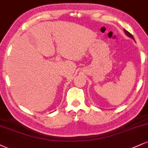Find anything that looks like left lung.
Here are the masks:
<instances>
[{
	"label": "left lung",
	"mask_w": 148,
	"mask_h": 148,
	"mask_svg": "<svg viewBox=\"0 0 148 148\" xmlns=\"http://www.w3.org/2000/svg\"><path fill=\"white\" fill-rule=\"evenodd\" d=\"M124 32H125V34H126V35H127V36H129V37H130V38H131L134 39V37H133V36H132V34H131L129 32H127V30L124 29Z\"/></svg>",
	"instance_id": "obj_1"
}]
</instances>
